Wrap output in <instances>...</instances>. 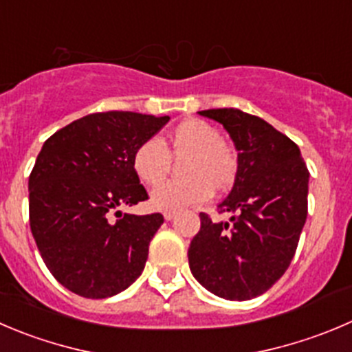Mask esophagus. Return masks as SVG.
Here are the masks:
<instances>
[{"label": "esophagus", "mask_w": 352, "mask_h": 352, "mask_svg": "<svg viewBox=\"0 0 352 352\" xmlns=\"http://www.w3.org/2000/svg\"><path fill=\"white\" fill-rule=\"evenodd\" d=\"M174 217H176V210H166V212H164V219L166 221L174 219Z\"/></svg>", "instance_id": "1"}]
</instances>
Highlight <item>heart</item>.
<instances>
[{
    "label": "heart",
    "mask_w": 352,
    "mask_h": 352,
    "mask_svg": "<svg viewBox=\"0 0 352 352\" xmlns=\"http://www.w3.org/2000/svg\"><path fill=\"white\" fill-rule=\"evenodd\" d=\"M188 155L182 166L185 178L167 182L150 195L153 209L174 210L209 199L212 188L226 192L239 176V157L223 142L219 129L202 119H186L174 126L166 142L148 138L136 146L133 169L143 183L157 186L169 170L170 157Z\"/></svg>",
    "instance_id": "obj_1"
}]
</instances>
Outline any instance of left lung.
<instances>
[{
	"label": "left lung",
	"instance_id": "obj_1",
	"mask_svg": "<svg viewBox=\"0 0 352 352\" xmlns=\"http://www.w3.org/2000/svg\"><path fill=\"white\" fill-rule=\"evenodd\" d=\"M223 124L239 150V176L217 206L233 214L214 223L200 214L188 249L190 271L214 296L249 300L270 290L290 266L307 217L309 170L285 135L239 109L199 112Z\"/></svg>",
	"mask_w": 352,
	"mask_h": 352
}]
</instances>
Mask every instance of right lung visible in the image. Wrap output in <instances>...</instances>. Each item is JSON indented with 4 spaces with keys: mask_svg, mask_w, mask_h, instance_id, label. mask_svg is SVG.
I'll return each instance as SVG.
<instances>
[{
    "mask_svg": "<svg viewBox=\"0 0 352 352\" xmlns=\"http://www.w3.org/2000/svg\"><path fill=\"white\" fill-rule=\"evenodd\" d=\"M169 117L100 112L50 136L29 176V221L43 261L70 292L105 299L142 274L162 214H122L148 199L133 169L136 146ZM116 212L117 221L108 216Z\"/></svg>",
    "mask_w": 352,
    "mask_h": 352,
    "instance_id": "1",
    "label": "right lung"
}]
</instances>
